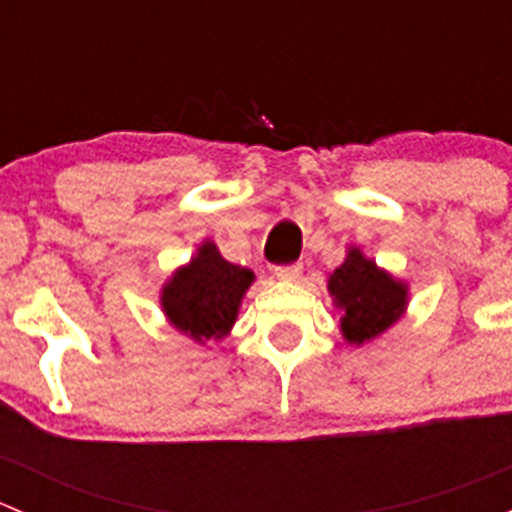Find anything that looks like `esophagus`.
Returning <instances> with one entry per match:
<instances>
[{"label":"esophagus","mask_w":512,"mask_h":512,"mask_svg":"<svg viewBox=\"0 0 512 512\" xmlns=\"http://www.w3.org/2000/svg\"><path fill=\"white\" fill-rule=\"evenodd\" d=\"M299 275H302V265H280L275 267V277L277 280H285V282H294L299 280Z\"/></svg>","instance_id":"1"}]
</instances>
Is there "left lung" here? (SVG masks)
<instances>
[{"mask_svg":"<svg viewBox=\"0 0 512 512\" xmlns=\"http://www.w3.org/2000/svg\"><path fill=\"white\" fill-rule=\"evenodd\" d=\"M329 294L342 309V334L349 344H364L399 322L409 304V287L359 247H349L347 260L329 275Z\"/></svg>","mask_w":512,"mask_h":512,"instance_id":"1","label":"left lung"}]
</instances>
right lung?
<instances>
[{"mask_svg":"<svg viewBox=\"0 0 512 512\" xmlns=\"http://www.w3.org/2000/svg\"><path fill=\"white\" fill-rule=\"evenodd\" d=\"M252 270L227 262L215 242H203L193 260L173 272L160 289V307L178 332L198 344L230 334Z\"/></svg>","mask_w":512,"mask_h":512,"instance_id":"right-lung-1","label":"right lung"}]
</instances>
